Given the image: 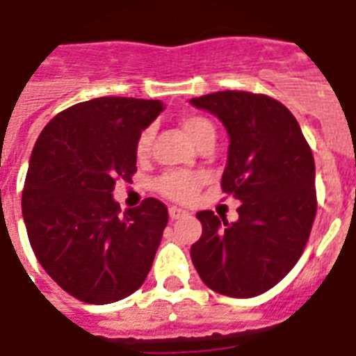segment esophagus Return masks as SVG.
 <instances>
[{
  "label": "esophagus",
  "mask_w": 356,
  "mask_h": 356,
  "mask_svg": "<svg viewBox=\"0 0 356 356\" xmlns=\"http://www.w3.org/2000/svg\"><path fill=\"white\" fill-rule=\"evenodd\" d=\"M168 213L172 219H181L184 218V216H188L186 210H183V208H179V207H170Z\"/></svg>",
  "instance_id": "esophagus-1"
}]
</instances>
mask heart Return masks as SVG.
<instances>
[{"mask_svg":"<svg viewBox=\"0 0 356 356\" xmlns=\"http://www.w3.org/2000/svg\"><path fill=\"white\" fill-rule=\"evenodd\" d=\"M183 129L193 144H197L204 135L213 133V126L208 118L201 115H186L183 118ZM153 138V128H146L137 138L135 152L138 157H144L149 152V144ZM204 183L203 173H190V172H170L159 179L157 190L166 197L173 201H190L195 195L201 184Z\"/></svg>","mask_w":356,"mask_h":356,"instance_id":"obj_1","label":"heart"}]
</instances>
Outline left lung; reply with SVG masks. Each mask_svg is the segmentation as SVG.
<instances>
[{"mask_svg": "<svg viewBox=\"0 0 356 356\" xmlns=\"http://www.w3.org/2000/svg\"><path fill=\"white\" fill-rule=\"evenodd\" d=\"M212 113L228 133L221 186L241 201L228 223L210 210L190 256L207 287L232 298H252L273 289L296 265L314 216V159L298 120L265 95L219 91L190 100Z\"/></svg>", "mask_w": 356, "mask_h": 356, "instance_id": "obj_1", "label": "left lung"}]
</instances>
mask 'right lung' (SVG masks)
<instances>
[{
	"label": "right lung",
	"mask_w": 356,
	"mask_h": 356,
	"mask_svg": "<svg viewBox=\"0 0 356 356\" xmlns=\"http://www.w3.org/2000/svg\"><path fill=\"white\" fill-rule=\"evenodd\" d=\"M159 100L102 97L65 109L40 133L22 195L29 241L45 273L74 298H126L152 268L168 210L148 197L120 213L117 179L137 172L138 135Z\"/></svg>",
	"instance_id": "right-lung-1"
}]
</instances>
